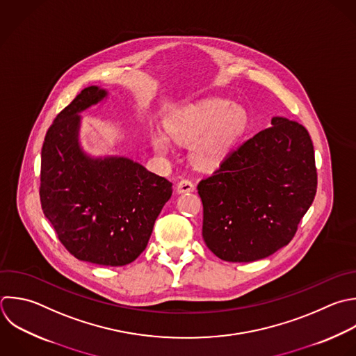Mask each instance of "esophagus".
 <instances>
[{
  "label": "esophagus",
  "mask_w": 356,
  "mask_h": 356,
  "mask_svg": "<svg viewBox=\"0 0 356 356\" xmlns=\"http://www.w3.org/2000/svg\"><path fill=\"white\" fill-rule=\"evenodd\" d=\"M195 189V184L189 178H184L177 184V191L178 193H185V192H192Z\"/></svg>",
  "instance_id": "1"
}]
</instances>
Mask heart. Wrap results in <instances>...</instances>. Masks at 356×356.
<instances>
[{
	"label": "heart",
	"instance_id": "obj_1",
	"mask_svg": "<svg viewBox=\"0 0 356 356\" xmlns=\"http://www.w3.org/2000/svg\"><path fill=\"white\" fill-rule=\"evenodd\" d=\"M246 124V113L236 104L209 100L181 108L167 121L168 135L181 143H192L195 160L203 167L218 165ZM153 147L167 153L168 139L163 134L153 136Z\"/></svg>",
	"mask_w": 356,
	"mask_h": 356
}]
</instances>
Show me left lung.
<instances>
[{
    "mask_svg": "<svg viewBox=\"0 0 356 356\" xmlns=\"http://www.w3.org/2000/svg\"><path fill=\"white\" fill-rule=\"evenodd\" d=\"M316 189L309 132L296 121L274 117L270 128L232 150L197 184L203 239L225 261L264 259L295 236Z\"/></svg>",
    "mask_w": 356,
    "mask_h": 356,
    "instance_id": "left-lung-1",
    "label": "left lung"
}]
</instances>
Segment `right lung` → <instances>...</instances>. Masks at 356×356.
Here are the masks:
<instances>
[{
    "mask_svg": "<svg viewBox=\"0 0 356 356\" xmlns=\"http://www.w3.org/2000/svg\"><path fill=\"white\" fill-rule=\"evenodd\" d=\"M104 96L89 86L56 117L42 149L39 192L44 216L71 254L117 267L145 250L172 184L132 160H93L79 149L78 113Z\"/></svg>",
    "mask_w": 356,
    "mask_h": 356,
    "instance_id": "1",
    "label": "right lung"
}]
</instances>
